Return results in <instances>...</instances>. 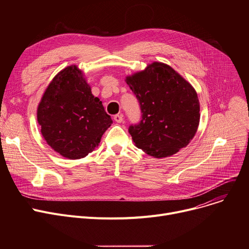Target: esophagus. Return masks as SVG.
Wrapping results in <instances>:
<instances>
[{
    "label": "esophagus",
    "instance_id": "obj_1",
    "mask_svg": "<svg viewBox=\"0 0 249 249\" xmlns=\"http://www.w3.org/2000/svg\"><path fill=\"white\" fill-rule=\"evenodd\" d=\"M114 120H115L116 122H118V123H122L123 120H124L123 115H122V114H117V115H115V116H114Z\"/></svg>",
    "mask_w": 249,
    "mask_h": 249
}]
</instances>
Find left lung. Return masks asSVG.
I'll use <instances>...</instances> for the list:
<instances>
[{
  "instance_id": "left-lung-1",
  "label": "left lung",
  "mask_w": 249,
  "mask_h": 249,
  "mask_svg": "<svg viewBox=\"0 0 249 249\" xmlns=\"http://www.w3.org/2000/svg\"><path fill=\"white\" fill-rule=\"evenodd\" d=\"M141 109V121L129 127L135 145L155 159L186 147L200 123L197 91L172 67L154 61L126 76Z\"/></svg>"
}]
</instances>
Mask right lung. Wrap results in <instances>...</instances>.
<instances>
[{"label": "right lung", "mask_w": 249, "mask_h": 249, "mask_svg": "<svg viewBox=\"0 0 249 249\" xmlns=\"http://www.w3.org/2000/svg\"><path fill=\"white\" fill-rule=\"evenodd\" d=\"M37 121L47 144L69 160L93 151L113 123L76 65L52 78L38 105Z\"/></svg>", "instance_id": "obj_1"}]
</instances>
